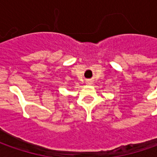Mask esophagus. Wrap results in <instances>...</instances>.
<instances>
[{"instance_id":"esophagus-1","label":"esophagus","mask_w":157,"mask_h":157,"mask_svg":"<svg viewBox=\"0 0 157 157\" xmlns=\"http://www.w3.org/2000/svg\"><path fill=\"white\" fill-rule=\"evenodd\" d=\"M87 84H88V85H90V84H91V82L87 81Z\"/></svg>"}]
</instances>
